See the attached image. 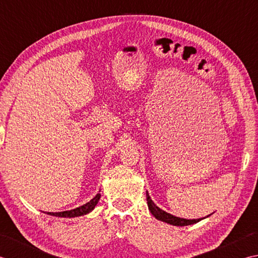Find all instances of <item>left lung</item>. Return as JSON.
Returning a JSON list of instances; mask_svg holds the SVG:
<instances>
[{
	"mask_svg": "<svg viewBox=\"0 0 258 258\" xmlns=\"http://www.w3.org/2000/svg\"><path fill=\"white\" fill-rule=\"evenodd\" d=\"M146 194H147V204H148V208L150 210V213L154 215L157 219L161 220V222H165V223H168L170 225H175V226H188L191 224H196L199 222V220H202V219L179 218V217L173 216V215L168 214V213L164 212L162 209H160L159 207L156 206L154 202L151 201V198L149 197L148 191H146Z\"/></svg>",
	"mask_w": 258,
	"mask_h": 258,
	"instance_id": "1",
	"label": "left lung"
}]
</instances>
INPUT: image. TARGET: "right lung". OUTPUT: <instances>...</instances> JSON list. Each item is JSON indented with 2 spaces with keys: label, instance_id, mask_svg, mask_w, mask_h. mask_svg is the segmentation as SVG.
Listing matches in <instances>:
<instances>
[{
  "label": "right lung",
  "instance_id": "right-lung-1",
  "mask_svg": "<svg viewBox=\"0 0 258 258\" xmlns=\"http://www.w3.org/2000/svg\"><path fill=\"white\" fill-rule=\"evenodd\" d=\"M100 197L101 195L100 194H97L96 197H93L90 202L82 205L80 207H77L76 209H71V210H66V212H60V213H48L49 215H52V216H56V217H78V216H82V215H86L88 213H90L91 210L96 207V205L98 204Z\"/></svg>",
  "mask_w": 258,
  "mask_h": 258
}]
</instances>
